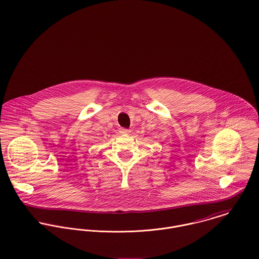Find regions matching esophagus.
I'll return each instance as SVG.
<instances>
[{"instance_id": "obj_1", "label": "esophagus", "mask_w": 259, "mask_h": 259, "mask_svg": "<svg viewBox=\"0 0 259 259\" xmlns=\"http://www.w3.org/2000/svg\"><path fill=\"white\" fill-rule=\"evenodd\" d=\"M130 130H126V128H119V133L121 135H128L130 134Z\"/></svg>"}]
</instances>
